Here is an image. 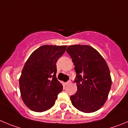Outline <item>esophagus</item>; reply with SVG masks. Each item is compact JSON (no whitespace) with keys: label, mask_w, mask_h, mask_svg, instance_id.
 <instances>
[{"label":"esophagus","mask_w":128,"mask_h":128,"mask_svg":"<svg viewBox=\"0 0 128 128\" xmlns=\"http://www.w3.org/2000/svg\"><path fill=\"white\" fill-rule=\"evenodd\" d=\"M70 84H71V81L69 80V81H68L66 83V86H68V85H70Z\"/></svg>","instance_id":"obj_1"}]
</instances>
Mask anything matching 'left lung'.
Returning <instances> with one entry per match:
<instances>
[{
	"instance_id": "8db88e82",
	"label": "left lung",
	"mask_w": 128,
	"mask_h": 128,
	"mask_svg": "<svg viewBox=\"0 0 128 128\" xmlns=\"http://www.w3.org/2000/svg\"><path fill=\"white\" fill-rule=\"evenodd\" d=\"M68 53L76 73L77 91L71 96L72 104L85 113L97 111L106 101L112 86L108 66L100 53L90 46H69Z\"/></svg>"
}]
</instances>
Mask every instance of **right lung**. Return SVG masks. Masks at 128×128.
Returning a JSON list of instances; mask_svg holds the SVG:
<instances>
[{
	"label": "right lung",
	"instance_id": "obj_1",
	"mask_svg": "<svg viewBox=\"0 0 128 128\" xmlns=\"http://www.w3.org/2000/svg\"><path fill=\"white\" fill-rule=\"evenodd\" d=\"M67 46L43 45L31 54L19 79L21 96L25 105L34 112H42L55 104L62 90L58 81L56 62Z\"/></svg>",
	"mask_w": 128,
	"mask_h": 128
}]
</instances>
